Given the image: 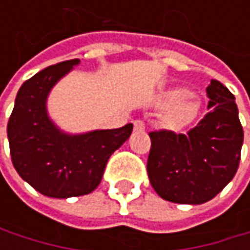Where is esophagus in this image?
Listing matches in <instances>:
<instances>
[{
	"label": "esophagus",
	"instance_id": "34e87169",
	"mask_svg": "<svg viewBox=\"0 0 250 250\" xmlns=\"http://www.w3.org/2000/svg\"><path fill=\"white\" fill-rule=\"evenodd\" d=\"M133 125H134V130H137V131H143V130H145V127H146V125H145V122H143V120H134Z\"/></svg>",
	"mask_w": 250,
	"mask_h": 250
}]
</instances>
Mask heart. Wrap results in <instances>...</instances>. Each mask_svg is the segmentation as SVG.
<instances>
[{
  "mask_svg": "<svg viewBox=\"0 0 250 250\" xmlns=\"http://www.w3.org/2000/svg\"><path fill=\"white\" fill-rule=\"evenodd\" d=\"M189 91L185 88H175L165 95V107H176L172 113V122L175 125H187L195 117L198 111V104L195 101L185 103L189 98Z\"/></svg>",
  "mask_w": 250,
  "mask_h": 250,
  "instance_id": "heart-1",
  "label": "heart"
}]
</instances>
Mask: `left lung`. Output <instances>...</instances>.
<instances>
[{
    "label": "left lung",
    "instance_id": "left-lung-1",
    "mask_svg": "<svg viewBox=\"0 0 250 250\" xmlns=\"http://www.w3.org/2000/svg\"><path fill=\"white\" fill-rule=\"evenodd\" d=\"M210 111L184 133H149L147 175L167 201L203 204L214 198L239 168L243 128L234 95L216 79L207 86Z\"/></svg>",
    "mask_w": 250,
    "mask_h": 250
}]
</instances>
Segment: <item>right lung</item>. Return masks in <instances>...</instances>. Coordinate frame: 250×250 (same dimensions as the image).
<instances>
[{
  "label": "right lung",
  "mask_w": 250,
  "mask_h": 250,
  "mask_svg": "<svg viewBox=\"0 0 250 250\" xmlns=\"http://www.w3.org/2000/svg\"><path fill=\"white\" fill-rule=\"evenodd\" d=\"M79 59L52 65L30 79L17 92L7 125L11 161L19 175L46 197L68 198L92 192L105 165L128 136L133 125L71 136L50 122L46 98L52 86Z\"/></svg>",
  "instance_id": "obj_1"
}]
</instances>
